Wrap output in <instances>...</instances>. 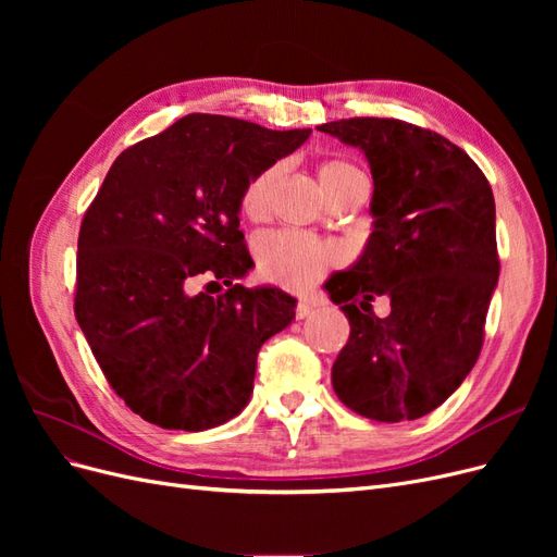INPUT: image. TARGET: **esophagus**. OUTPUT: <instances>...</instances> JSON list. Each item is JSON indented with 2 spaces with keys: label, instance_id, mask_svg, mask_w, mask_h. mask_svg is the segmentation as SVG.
I'll return each mask as SVG.
<instances>
[{
  "label": "esophagus",
  "instance_id": "obj_1",
  "mask_svg": "<svg viewBox=\"0 0 557 557\" xmlns=\"http://www.w3.org/2000/svg\"><path fill=\"white\" fill-rule=\"evenodd\" d=\"M313 311H315V305H313V301H309V299H299V301H297V309H295V318H297V320H305V318H309Z\"/></svg>",
  "mask_w": 557,
  "mask_h": 557
}]
</instances>
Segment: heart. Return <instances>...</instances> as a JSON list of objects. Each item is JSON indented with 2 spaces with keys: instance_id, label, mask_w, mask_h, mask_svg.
Returning <instances> with one entry per match:
<instances>
[{
  "instance_id": "1",
  "label": "heart",
  "mask_w": 557,
  "mask_h": 557,
  "mask_svg": "<svg viewBox=\"0 0 557 557\" xmlns=\"http://www.w3.org/2000/svg\"><path fill=\"white\" fill-rule=\"evenodd\" d=\"M364 174L344 160H327L318 166V181L323 185L325 195L336 185L348 178H362ZM276 170H264L252 176L242 193V211L244 215L258 221L267 213L269 193L274 188ZM256 256L260 272L267 281L290 290H305L315 281L327 274V269L339 260V250L332 244L307 237L301 232L281 230L269 232L258 239Z\"/></svg>"
}]
</instances>
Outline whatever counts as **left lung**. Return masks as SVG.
I'll list each match as a JSON object with an SVG mask.
<instances>
[{
	"label": "left lung",
	"mask_w": 557,
	"mask_h": 557,
	"mask_svg": "<svg viewBox=\"0 0 557 557\" xmlns=\"http://www.w3.org/2000/svg\"><path fill=\"white\" fill-rule=\"evenodd\" d=\"M360 148L374 178V232L358 262L325 290L350 323L332 364L348 409L399 423L458 391L483 346L497 288L495 197L462 148L395 117H348L318 127ZM392 313L371 311L374 296Z\"/></svg>",
	"instance_id": "obj_1"
}]
</instances>
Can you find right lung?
I'll return each mask as SVG.
<instances>
[{"label":"right lung","instance_id":"add662e5","mask_svg":"<svg viewBox=\"0 0 557 557\" xmlns=\"http://www.w3.org/2000/svg\"><path fill=\"white\" fill-rule=\"evenodd\" d=\"M309 134L190 113L111 164L81 223L74 311L115 395L148 423L201 432L248 404L258 350L297 301L237 283L252 267L242 193Z\"/></svg>","mask_w":557,"mask_h":557}]
</instances>
